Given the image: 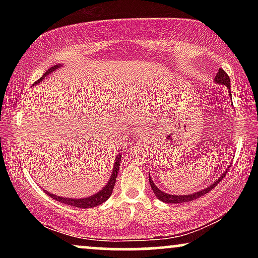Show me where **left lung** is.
I'll return each mask as SVG.
<instances>
[{"label": "left lung", "instance_id": "obj_1", "mask_svg": "<svg viewBox=\"0 0 258 258\" xmlns=\"http://www.w3.org/2000/svg\"><path fill=\"white\" fill-rule=\"evenodd\" d=\"M215 83L221 84V86H225V87L228 88V89H230V79H229V76L227 75V73H225L223 69L218 70L217 75L215 76ZM229 95H230V97H231L230 91H229ZM228 170H229L228 168L225 169V171L223 172V174H222L220 177H218L214 183H211V184L208 185L207 188L200 190V191L189 194V195H170V194H167V192L162 191L161 189H158L157 186L155 185V183L153 182V179H151L150 175H149V183H150V185H151V189H153V191L155 194V196H156L160 201H162V202L171 203V204L184 203V202H190V201H194V200L199 199V197L206 195V194L209 192L210 190H213L215 186H216L218 183H220L222 179H223L224 176L228 174Z\"/></svg>", "mask_w": 258, "mask_h": 258}]
</instances>
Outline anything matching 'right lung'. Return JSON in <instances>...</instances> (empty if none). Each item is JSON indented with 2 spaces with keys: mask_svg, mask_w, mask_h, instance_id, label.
Returning a JSON list of instances; mask_svg holds the SVG:
<instances>
[{
  "mask_svg": "<svg viewBox=\"0 0 258 258\" xmlns=\"http://www.w3.org/2000/svg\"><path fill=\"white\" fill-rule=\"evenodd\" d=\"M61 67H62V64H56L54 67H51V68L48 69L47 72H45L43 75H42L41 79L37 80L36 82L33 84V86H35V84L41 83L42 81L45 79V77H47L48 75H50L51 73H54L56 69L61 68ZM121 157H122V154H121V150H119V153L116 155V157H115V163H114V168H112L110 178H109L107 184L104 185V188H102V190L97 191L96 194H94V195L88 196V197H83V199H72V197L57 196V195H55V194H51V192L47 191V190H44V191H45V194H48V195L50 196L51 199L58 201V202H61V203L68 204V206H72V207H77V208H83V209H88V208H94V207L100 206V204L105 202V201H107L109 197L111 196L112 190H114V186H115L116 178H117L119 163H121Z\"/></svg>",
  "mask_w": 258,
  "mask_h": 258,
  "instance_id": "1",
  "label": "right lung"
}]
</instances>
